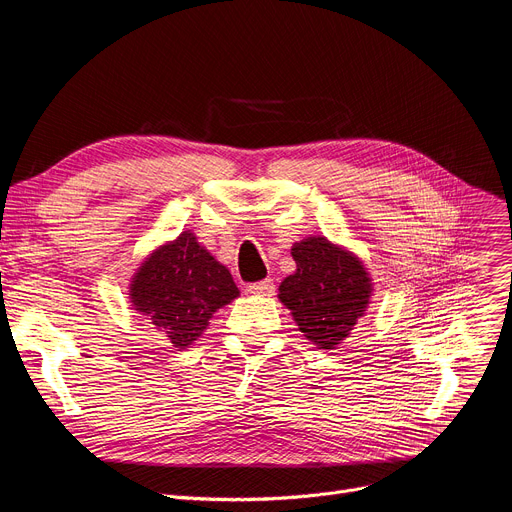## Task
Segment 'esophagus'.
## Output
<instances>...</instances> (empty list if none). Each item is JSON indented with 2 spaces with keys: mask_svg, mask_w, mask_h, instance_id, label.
Wrapping results in <instances>:
<instances>
[{
  "mask_svg": "<svg viewBox=\"0 0 512 512\" xmlns=\"http://www.w3.org/2000/svg\"><path fill=\"white\" fill-rule=\"evenodd\" d=\"M249 292L251 294H259V297H272V294L276 292V286H274V282L270 278H267V280L249 284Z\"/></svg>",
  "mask_w": 512,
  "mask_h": 512,
  "instance_id": "esophagus-1",
  "label": "esophagus"
}]
</instances>
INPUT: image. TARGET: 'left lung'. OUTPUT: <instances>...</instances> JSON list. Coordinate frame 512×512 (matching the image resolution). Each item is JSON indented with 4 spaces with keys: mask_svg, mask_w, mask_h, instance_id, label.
Masks as SVG:
<instances>
[{
    "mask_svg": "<svg viewBox=\"0 0 512 512\" xmlns=\"http://www.w3.org/2000/svg\"><path fill=\"white\" fill-rule=\"evenodd\" d=\"M297 270L278 286V299L299 332L324 351L340 346L373 299V278L351 249L313 234L290 249Z\"/></svg>",
    "mask_w": 512,
    "mask_h": 512,
    "instance_id": "obj_1",
    "label": "left lung"
}]
</instances>
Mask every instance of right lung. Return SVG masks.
Masks as SVG:
<instances>
[{
	"label": "right lung",
	"mask_w": 512,
	"mask_h": 512,
	"mask_svg": "<svg viewBox=\"0 0 512 512\" xmlns=\"http://www.w3.org/2000/svg\"><path fill=\"white\" fill-rule=\"evenodd\" d=\"M240 297L224 263L193 230L161 242L139 263L128 282L130 309L184 351L209 328L211 317Z\"/></svg>",
	"instance_id": "right-lung-1"
}]
</instances>
